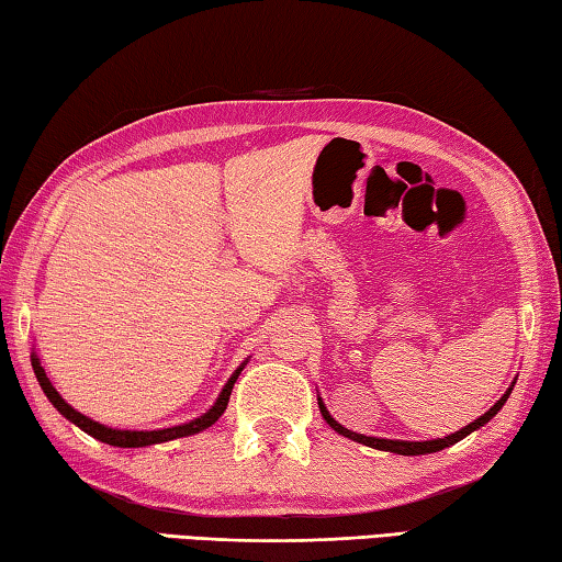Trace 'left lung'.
Segmentation results:
<instances>
[{"instance_id":"left-lung-1","label":"left lung","mask_w":562,"mask_h":562,"mask_svg":"<svg viewBox=\"0 0 562 562\" xmlns=\"http://www.w3.org/2000/svg\"><path fill=\"white\" fill-rule=\"evenodd\" d=\"M513 384H516V382H513ZM513 384L508 386V392L503 394V396L498 398V402L488 408L486 414L475 418V422H471L469 426H463L461 431H456V434L443 436V439H434V441H398V439L394 441V439H376V436H361V434H355V431L345 429V426L337 424L335 418L329 416L327 406H325V402H322V398H317V402H319V412H322V416H325V422H327V424L331 426V429H335L337 434L347 436V439L357 441V443H364V446H369V449H379V451H392V453H398V456H422V453H436V451H441V449H446V446H453L456 441L465 439V436H469L471 431L481 429L483 424H488L491 418L501 412L503 404L508 402V396H510V392H513Z\"/></svg>"}]
</instances>
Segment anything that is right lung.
I'll list each match as a JSON object with an SVG mask.
<instances>
[{
  "mask_svg": "<svg viewBox=\"0 0 562 562\" xmlns=\"http://www.w3.org/2000/svg\"><path fill=\"white\" fill-rule=\"evenodd\" d=\"M32 367H34V374H36V382H40V386L44 389V394L49 402L54 404L56 412H59L61 416L69 418L71 424L79 426L81 431H87L89 436H93V439H99L103 443L109 446H119V449H140V446H154V443H164V441H173V439H180V436H193V434H201L203 429H207V426H213L217 418L223 416V412L227 408V402H231V392L233 386L237 382V376H240L243 367L240 364L233 372V376L227 379V384L223 386L221 396H217V402L207 408V412L203 416L193 418V422L188 424H180V426H170V429H158V431H121V429H109V426H103L99 422H93V418L83 416L81 412H76L74 406H69L61 398V394L56 392V389L52 386L49 376H46L44 367L40 364V359H36V355H32Z\"/></svg>",
  "mask_w": 562,
  "mask_h": 562,
  "instance_id": "obj_1",
  "label": "right lung"
}]
</instances>
